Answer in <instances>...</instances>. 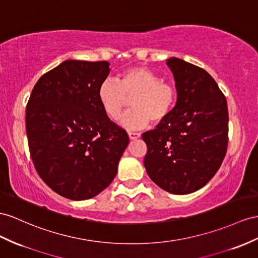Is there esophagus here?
<instances>
[{"label":"esophagus","mask_w":258,"mask_h":258,"mask_svg":"<svg viewBox=\"0 0 258 258\" xmlns=\"http://www.w3.org/2000/svg\"><path fill=\"white\" fill-rule=\"evenodd\" d=\"M128 137L131 138V140H137V138L141 137V134L140 133H136V132L128 131Z\"/></svg>","instance_id":"1"}]
</instances>
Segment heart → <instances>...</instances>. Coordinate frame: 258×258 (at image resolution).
<instances>
[{"label": "heart", "mask_w": 258, "mask_h": 258, "mask_svg": "<svg viewBox=\"0 0 258 258\" xmlns=\"http://www.w3.org/2000/svg\"><path fill=\"white\" fill-rule=\"evenodd\" d=\"M179 98V90L172 82L163 81L161 75L144 66L123 71L118 79L107 78L98 88V99L111 120H117L128 105L134 109L122 118L130 128H141L151 121L164 122L172 113Z\"/></svg>", "instance_id": "heart-1"}]
</instances>
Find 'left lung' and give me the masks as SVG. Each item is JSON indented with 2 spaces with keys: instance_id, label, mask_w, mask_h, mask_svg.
Returning a JSON list of instances; mask_svg holds the SVG:
<instances>
[{
  "instance_id": "1",
  "label": "left lung",
  "mask_w": 258,
  "mask_h": 258,
  "mask_svg": "<svg viewBox=\"0 0 258 258\" xmlns=\"http://www.w3.org/2000/svg\"><path fill=\"white\" fill-rule=\"evenodd\" d=\"M167 64L179 90L166 121L142 135L147 145L144 166L158 186L189 194L211 180L228 147V105L215 79L202 68L177 57Z\"/></svg>"
}]
</instances>
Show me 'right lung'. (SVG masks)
Wrapping results in <instances>:
<instances>
[{
	"label": "right lung",
	"instance_id": "obj_1",
	"mask_svg": "<svg viewBox=\"0 0 258 258\" xmlns=\"http://www.w3.org/2000/svg\"><path fill=\"white\" fill-rule=\"evenodd\" d=\"M109 63L68 60L43 74L26 107V132L39 176L73 201L110 185L128 145L126 131L112 122L98 99Z\"/></svg>",
	"mask_w": 258,
	"mask_h": 258
}]
</instances>
